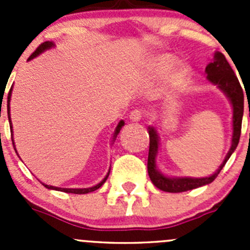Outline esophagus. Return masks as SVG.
I'll return each instance as SVG.
<instances>
[{
	"label": "esophagus",
	"mask_w": 250,
	"mask_h": 250,
	"mask_svg": "<svg viewBox=\"0 0 250 250\" xmlns=\"http://www.w3.org/2000/svg\"><path fill=\"white\" fill-rule=\"evenodd\" d=\"M129 118L133 121V122H139L141 118H143V111L138 110V109L133 110L132 112H130Z\"/></svg>",
	"instance_id": "obj_1"
}]
</instances>
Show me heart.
<instances>
[{
	"label": "heart",
	"mask_w": 250,
	"mask_h": 250,
	"mask_svg": "<svg viewBox=\"0 0 250 250\" xmlns=\"http://www.w3.org/2000/svg\"><path fill=\"white\" fill-rule=\"evenodd\" d=\"M174 62H175V59H174L172 55L162 54V55H157V57L152 58L150 62V66L153 71L165 72L173 66ZM181 71L185 72L186 70L181 69Z\"/></svg>",
	"instance_id": "1"
}]
</instances>
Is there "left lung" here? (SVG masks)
Masks as SVG:
<instances>
[{"instance_id": "1", "label": "left lung", "mask_w": 250, "mask_h": 250, "mask_svg": "<svg viewBox=\"0 0 250 250\" xmlns=\"http://www.w3.org/2000/svg\"><path fill=\"white\" fill-rule=\"evenodd\" d=\"M206 74L207 80L210 83H213V84L218 85L219 89L223 90L226 97L230 99L231 105H232L233 133L230 151L226 155L223 165L210 176H206V178H170V176H166L165 174H162L157 169L156 156H157L158 152V135L155 128L148 127V137H150V148H148L147 158L148 176H150L151 181H152V184L156 188L162 191H166V192H184V191L193 190V188L210 184L218 176V174L223 169L225 163L228 162L230 156L232 155L233 151L236 150L237 145H238L244 109V95L241 84H239L238 78L234 75L232 67L228 62L225 55L220 52L214 53V59L213 62L207 65Z\"/></svg>"}]
</instances>
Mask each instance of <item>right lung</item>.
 I'll return each instance as SVG.
<instances>
[{
  "mask_svg": "<svg viewBox=\"0 0 250 250\" xmlns=\"http://www.w3.org/2000/svg\"><path fill=\"white\" fill-rule=\"evenodd\" d=\"M52 47H54V43H53V42H49V41H47V42H43V43H41V44H40V46L37 47V49L35 50V52L32 53L31 55H30V57H29V60L34 59V58H36L37 55H40V54H41V53H43L44 50L49 49V48H52ZM11 94H12V88H11V90H9V93H8V100H7V111H8V120H9V125H11V128H12V121H11V116H9V102H11ZM123 125H125V122H123V121H120V123H118V125H117V127H116V129H115V133H113V140L116 139V137H117V134H118V133H120L121 128H122ZM11 132H12V135H13V130L11 129ZM12 141H13L14 150H16V152H17V148H16V145H14V140H13V137H12ZM109 174H110V170H109V173L106 174V176H105V178L103 179V180L100 181V183L98 184V185L93 186V188H55V186L46 185V184H42V185H43L44 188H49V190L64 191V192H66V193H76V195H83V193H88V192H92V191H95V190H98V188H99L100 186H102L103 184L105 183V181H106V179H107V176H109Z\"/></svg>",
  "mask_w": 250,
  "mask_h": 250,
  "instance_id": "right-lung-1",
  "label": "right lung"
}]
</instances>
